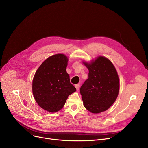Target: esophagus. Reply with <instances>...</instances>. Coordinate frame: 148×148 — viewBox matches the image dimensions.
Segmentation results:
<instances>
[{
	"mask_svg": "<svg viewBox=\"0 0 148 148\" xmlns=\"http://www.w3.org/2000/svg\"><path fill=\"white\" fill-rule=\"evenodd\" d=\"M75 88H76L77 91H78V90H79V87H80L79 84H76V85L75 86Z\"/></svg>",
	"mask_w": 148,
	"mask_h": 148,
	"instance_id": "obj_1",
	"label": "esophagus"
}]
</instances>
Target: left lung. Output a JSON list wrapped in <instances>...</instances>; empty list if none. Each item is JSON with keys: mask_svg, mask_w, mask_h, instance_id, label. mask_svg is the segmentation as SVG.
I'll return each instance as SVG.
<instances>
[{"mask_svg": "<svg viewBox=\"0 0 148 148\" xmlns=\"http://www.w3.org/2000/svg\"><path fill=\"white\" fill-rule=\"evenodd\" d=\"M82 62L89 71L88 78L80 88L84 107L93 114L107 111L116 101L119 91L115 66L108 58L101 56Z\"/></svg>", "mask_w": 148, "mask_h": 148, "instance_id": "left-lung-1", "label": "left lung"}]
</instances>
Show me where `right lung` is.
<instances>
[{
  "instance_id": "right-lung-1",
  "label": "right lung",
  "mask_w": 148,
  "mask_h": 148,
  "mask_svg": "<svg viewBox=\"0 0 148 148\" xmlns=\"http://www.w3.org/2000/svg\"><path fill=\"white\" fill-rule=\"evenodd\" d=\"M69 58L64 54L48 57L35 73L32 92L39 106L49 112L62 108L68 97L76 91L66 71Z\"/></svg>"
}]
</instances>
